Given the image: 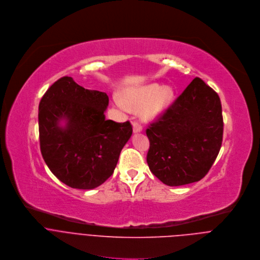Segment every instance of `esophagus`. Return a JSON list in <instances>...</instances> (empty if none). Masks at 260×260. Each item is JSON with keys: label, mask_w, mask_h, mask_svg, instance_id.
<instances>
[{"label": "esophagus", "mask_w": 260, "mask_h": 260, "mask_svg": "<svg viewBox=\"0 0 260 260\" xmlns=\"http://www.w3.org/2000/svg\"><path fill=\"white\" fill-rule=\"evenodd\" d=\"M141 131H142L141 125L138 124V123H136V122H134V123H133V132H134V133H139V132H141Z\"/></svg>", "instance_id": "1"}]
</instances>
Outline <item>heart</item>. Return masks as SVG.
<instances>
[{
  "mask_svg": "<svg viewBox=\"0 0 260 260\" xmlns=\"http://www.w3.org/2000/svg\"><path fill=\"white\" fill-rule=\"evenodd\" d=\"M174 91L170 86L152 83L125 91L124 98L116 95L114 101L123 111H138L142 108L144 119L153 120L160 117L170 106Z\"/></svg>",
  "mask_w": 260,
  "mask_h": 260,
  "instance_id": "heart-1",
  "label": "heart"
}]
</instances>
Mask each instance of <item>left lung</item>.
I'll return each instance as SVG.
<instances>
[{"mask_svg": "<svg viewBox=\"0 0 260 260\" xmlns=\"http://www.w3.org/2000/svg\"><path fill=\"white\" fill-rule=\"evenodd\" d=\"M223 120L218 94L194 78L173 105L146 130V162L169 186L201 180L221 147Z\"/></svg>", "mask_w": 260, "mask_h": 260, "instance_id": "left-lung-1", "label": "left lung"}]
</instances>
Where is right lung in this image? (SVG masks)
I'll return each instance as SVG.
<instances>
[{"mask_svg": "<svg viewBox=\"0 0 260 260\" xmlns=\"http://www.w3.org/2000/svg\"><path fill=\"white\" fill-rule=\"evenodd\" d=\"M109 96L89 90L73 78L52 85L39 105V133L43 159L61 182L93 189L113 173L122 148L132 135L127 121L106 119Z\"/></svg>", "mask_w": 260, "mask_h": 260, "instance_id": "right-lung-1", "label": "right lung"}]
</instances>
